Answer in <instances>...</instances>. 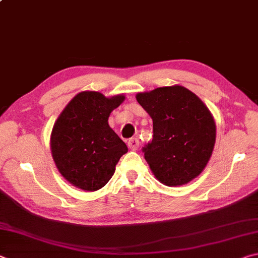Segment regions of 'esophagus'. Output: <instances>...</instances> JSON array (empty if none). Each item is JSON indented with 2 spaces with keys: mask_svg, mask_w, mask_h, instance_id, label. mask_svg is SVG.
<instances>
[{
  "mask_svg": "<svg viewBox=\"0 0 258 258\" xmlns=\"http://www.w3.org/2000/svg\"><path fill=\"white\" fill-rule=\"evenodd\" d=\"M139 139H137V138H132V139H130L128 141H127V146H128V148L131 150H137L138 148H139Z\"/></svg>",
  "mask_w": 258,
  "mask_h": 258,
  "instance_id": "esophagus-1",
  "label": "esophagus"
}]
</instances>
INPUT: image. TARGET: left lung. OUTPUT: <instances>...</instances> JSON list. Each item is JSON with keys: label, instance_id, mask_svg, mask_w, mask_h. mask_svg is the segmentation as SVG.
<instances>
[{"label": "left lung", "instance_id": "left-lung-1", "mask_svg": "<svg viewBox=\"0 0 258 258\" xmlns=\"http://www.w3.org/2000/svg\"><path fill=\"white\" fill-rule=\"evenodd\" d=\"M137 100L154 124L152 141L142 150L157 180L176 186L197 177L216 139L215 121L205 103L181 85L138 93Z\"/></svg>", "mask_w": 258, "mask_h": 258}]
</instances>
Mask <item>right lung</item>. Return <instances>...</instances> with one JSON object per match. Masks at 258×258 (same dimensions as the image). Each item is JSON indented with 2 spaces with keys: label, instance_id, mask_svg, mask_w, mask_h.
Returning <instances> with one entry per match:
<instances>
[{
  "label": "right lung",
  "instance_id": "add662e5",
  "mask_svg": "<svg viewBox=\"0 0 258 258\" xmlns=\"http://www.w3.org/2000/svg\"><path fill=\"white\" fill-rule=\"evenodd\" d=\"M125 100L106 98L95 91L75 95L51 133V152L56 168L74 186L97 191L110 180L127 147L108 124L110 112Z\"/></svg>",
  "mask_w": 258,
  "mask_h": 258
}]
</instances>
